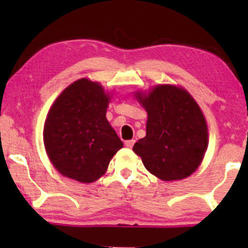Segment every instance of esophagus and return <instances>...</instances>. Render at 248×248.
Segmentation results:
<instances>
[{
	"mask_svg": "<svg viewBox=\"0 0 248 248\" xmlns=\"http://www.w3.org/2000/svg\"><path fill=\"white\" fill-rule=\"evenodd\" d=\"M134 143H135V141H134V140H128V141L124 142V144H126L127 148H133Z\"/></svg>",
	"mask_w": 248,
	"mask_h": 248,
	"instance_id": "1",
	"label": "esophagus"
}]
</instances>
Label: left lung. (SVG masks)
Returning <instances> with one entry per match:
<instances>
[{"mask_svg":"<svg viewBox=\"0 0 248 248\" xmlns=\"http://www.w3.org/2000/svg\"><path fill=\"white\" fill-rule=\"evenodd\" d=\"M148 113L147 135L134 144L149 172L163 181L190 176L204 158L207 127L201 108L186 91L160 85L138 93Z\"/></svg>","mask_w":248,"mask_h":248,"instance_id":"8db88e82","label":"left lung"}]
</instances>
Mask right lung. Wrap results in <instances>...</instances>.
<instances>
[{
    "mask_svg": "<svg viewBox=\"0 0 248 248\" xmlns=\"http://www.w3.org/2000/svg\"><path fill=\"white\" fill-rule=\"evenodd\" d=\"M109 98L98 82L79 79L62 91L44 126V144L62 175L91 183L124 143L106 119Z\"/></svg>",
    "mask_w": 248,
    "mask_h": 248,
    "instance_id": "1",
    "label": "right lung"
}]
</instances>
